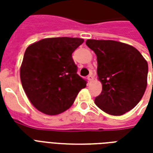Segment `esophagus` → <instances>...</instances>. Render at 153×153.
<instances>
[{"instance_id":"obj_1","label":"esophagus","mask_w":153,"mask_h":153,"mask_svg":"<svg viewBox=\"0 0 153 153\" xmlns=\"http://www.w3.org/2000/svg\"><path fill=\"white\" fill-rule=\"evenodd\" d=\"M88 80L89 81V82H92L93 80V74H90L88 76Z\"/></svg>"}]
</instances>
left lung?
Segmentation results:
<instances>
[{"label":"left lung","instance_id":"obj_1","mask_svg":"<svg viewBox=\"0 0 153 153\" xmlns=\"http://www.w3.org/2000/svg\"><path fill=\"white\" fill-rule=\"evenodd\" d=\"M86 45L96 54L97 79L102 84L95 104L111 115L129 111L147 88V60L135 47L117 41L88 39Z\"/></svg>","mask_w":153,"mask_h":153}]
</instances>
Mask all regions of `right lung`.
<instances>
[{
	"label": "right lung",
	"instance_id": "right-lung-1",
	"mask_svg": "<svg viewBox=\"0 0 153 153\" xmlns=\"http://www.w3.org/2000/svg\"><path fill=\"white\" fill-rule=\"evenodd\" d=\"M83 42L79 38H49L27 47L20 79L28 100L39 111L49 115L65 111L86 87L72 59V53Z\"/></svg>",
	"mask_w": 153,
	"mask_h": 153
}]
</instances>
